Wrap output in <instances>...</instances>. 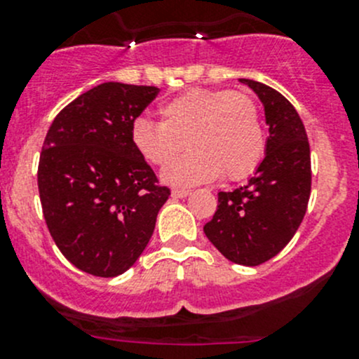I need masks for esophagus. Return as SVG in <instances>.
Instances as JSON below:
<instances>
[{"instance_id":"esophagus-1","label":"esophagus","mask_w":359,"mask_h":359,"mask_svg":"<svg viewBox=\"0 0 359 359\" xmlns=\"http://www.w3.org/2000/svg\"><path fill=\"white\" fill-rule=\"evenodd\" d=\"M191 194V191L187 189H173L172 191V198H175V200H180V198H187Z\"/></svg>"}]
</instances>
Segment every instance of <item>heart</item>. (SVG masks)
Here are the masks:
<instances>
[{
	"mask_svg": "<svg viewBox=\"0 0 359 359\" xmlns=\"http://www.w3.org/2000/svg\"><path fill=\"white\" fill-rule=\"evenodd\" d=\"M159 125L133 121L130 139L135 153L154 166H165L182 152L191 153L161 172L173 187L212 182L226 173L243 179L259 166L266 149L262 123L255 102L231 90L191 88L159 104Z\"/></svg>",
	"mask_w": 359,
	"mask_h": 359,
	"instance_id": "obj_1",
	"label": "heart"
}]
</instances>
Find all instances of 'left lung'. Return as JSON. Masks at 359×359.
<instances>
[{"instance_id":"left-lung-1","label":"left lung","mask_w":359,"mask_h":359,"mask_svg":"<svg viewBox=\"0 0 359 359\" xmlns=\"http://www.w3.org/2000/svg\"><path fill=\"white\" fill-rule=\"evenodd\" d=\"M264 106L269 137L266 156L243 187L219 193L206 238L241 266L273 259L292 240L306 215L311 194V149L295 107L271 86L241 78Z\"/></svg>"}]
</instances>
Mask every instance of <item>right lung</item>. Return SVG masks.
<instances>
[{
	"mask_svg": "<svg viewBox=\"0 0 359 359\" xmlns=\"http://www.w3.org/2000/svg\"><path fill=\"white\" fill-rule=\"evenodd\" d=\"M158 92L93 86L57 114L43 142L38 189L46 226L69 262L93 276H119L137 262L170 196L130 139Z\"/></svg>",
	"mask_w": 359,
	"mask_h": 359,
	"instance_id": "1",
	"label": "right lung"
}]
</instances>
